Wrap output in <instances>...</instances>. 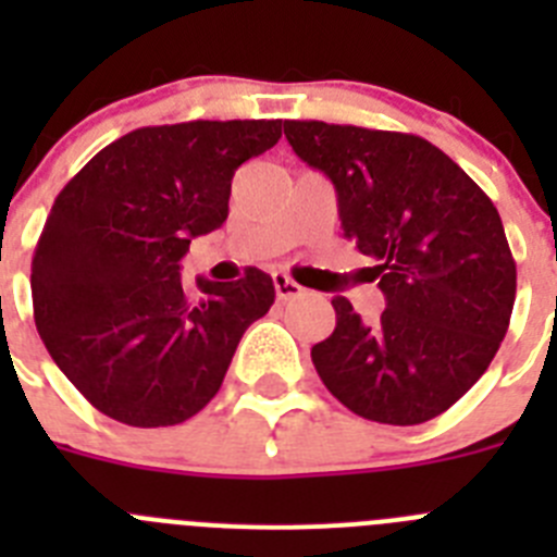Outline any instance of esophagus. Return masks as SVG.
<instances>
[{"mask_svg": "<svg viewBox=\"0 0 557 557\" xmlns=\"http://www.w3.org/2000/svg\"><path fill=\"white\" fill-rule=\"evenodd\" d=\"M273 287H275V298L278 301H289V298H298L304 293V287L298 282H293L287 273H273Z\"/></svg>", "mask_w": 557, "mask_h": 557, "instance_id": "obj_1", "label": "esophagus"}]
</instances>
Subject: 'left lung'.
I'll return each mask as SVG.
<instances>
[{
    "instance_id": "8db88e82",
    "label": "left lung",
    "mask_w": 557,
    "mask_h": 557,
    "mask_svg": "<svg viewBox=\"0 0 557 557\" xmlns=\"http://www.w3.org/2000/svg\"><path fill=\"white\" fill-rule=\"evenodd\" d=\"M284 136L334 184L343 231L376 262L387 304L362 323L332 298L337 326L312 346L318 376L368 421L424 424L471 391L508 334L516 262L499 211L412 133L284 120Z\"/></svg>"
}]
</instances>
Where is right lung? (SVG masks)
<instances>
[{
	"instance_id": "add662e5",
	"label": "right lung",
	"mask_w": 557,
	"mask_h": 557,
	"mask_svg": "<svg viewBox=\"0 0 557 557\" xmlns=\"http://www.w3.org/2000/svg\"><path fill=\"white\" fill-rule=\"evenodd\" d=\"M278 139V120L139 127L61 189L33 253V318L102 416L175 426L218 396L245 329L273 307V278H198L191 298L178 262L225 223L236 166Z\"/></svg>"
}]
</instances>
